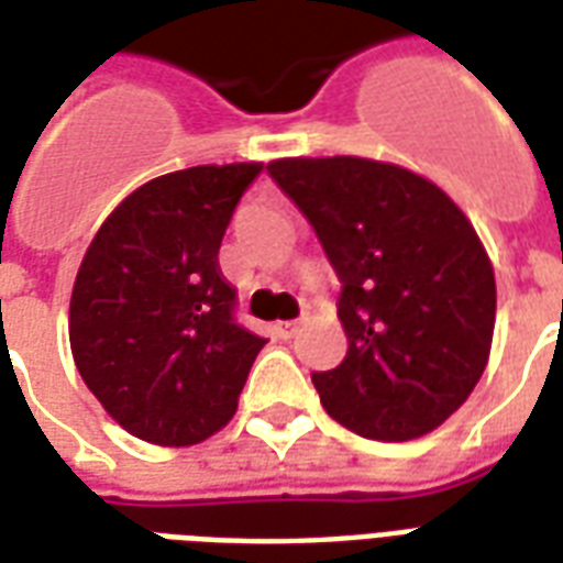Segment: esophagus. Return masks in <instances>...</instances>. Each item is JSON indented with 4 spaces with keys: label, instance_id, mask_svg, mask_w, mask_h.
Masks as SVG:
<instances>
[{
    "label": "esophagus",
    "instance_id": "1",
    "mask_svg": "<svg viewBox=\"0 0 563 563\" xmlns=\"http://www.w3.org/2000/svg\"><path fill=\"white\" fill-rule=\"evenodd\" d=\"M298 331H301V322H277L274 324V334L280 336V340H292Z\"/></svg>",
    "mask_w": 563,
    "mask_h": 563
}]
</instances>
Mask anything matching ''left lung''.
Listing matches in <instances>:
<instances>
[{
  "label": "left lung",
  "instance_id": "8db88e82",
  "mask_svg": "<svg viewBox=\"0 0 563 563\" xmlns=\"http://www.w3.org/2000/svg\"><path fill=\"white\" fill-rule=\"evenodd\" d=\"M268 176L301 208L343 283L349 352L316 373L324 411L376 441L427 435L489 364L495 271L472 220L430 178L369 157H277Z\"/></svg>",
  "mask_w": 563,
  "mask_h": 563
}]
</instances>
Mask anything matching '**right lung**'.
Here are the masks:
<instances>
[{"label": "right lung", "instance_id": "right-lung-1", "mask_svg": "<svg viewBox=\"0 0 563 563\" xmlns=\"http://www.w3.org/2000/svg\"><path fill=\"white\" fill-rule=\"evenodd\" d=\"M262 164H208L140 185L80 262L70 355L122 430L190 448L223 430L265 340L232 319L218 250Z\"/></svg>", "mask_w": 563, "mask_h": 563}]
</instances>
